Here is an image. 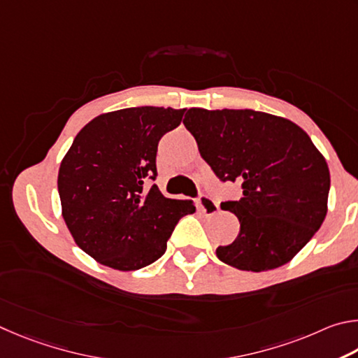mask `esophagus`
Returning <instances> with one entry per match:
<instances>
[{"label":"esophagus","mask_w":358,"mask_h":358,"mask_svg":"<svg viewBox=\"0 0 358 358\" xmlns=\"http://www.w3.org/2000/svg\"><path fill=\"white\" fill-rule=\"evenodd\" d=\"M198 208L206 215H215L218 212V203L208 195H201L198 199Z\"/></svg>","instance_id":"esophagus-1"}]
</instances>
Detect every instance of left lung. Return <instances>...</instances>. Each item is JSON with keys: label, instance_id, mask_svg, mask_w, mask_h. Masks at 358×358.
<instances>
[{"label": "left lung", "instance_id": "left-lung-1", "mask_svg": "<svg viewBox=\"0 0 358 358\" xmlns=\"http://www.w3.org/2000/svg\"><path fill=\"white\" fill-rule=\"evenodd\" d=\"M184 125L217 178L242 185L239 201L222 203L239 218V236L217 258L248 272L289 262L327 215L330 171L311 138L255 110L190 108Z\"/></svg>", "mask_w": 358, "mask_h": 358}]
</instances>
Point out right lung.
Listing matches in <instances>:
<instances>
[{
	"instance_id": "obj_1",
	"label": "right lung",
	"mask_w": 358,
	"mask_h": 358,
	"mask_svg": "<svg viewBox=\"0 0 358 358\" xmlns=\"http://www.w3.org/2000/svg\"><path fill=\"white\" fill-rule=\"evenodd\" d=\"M185 108L136 106L94 117L61 162L62 218L77 245L116 271H138L165 253L173 229L195 212L190 199L165 198L155 184L157 146Z\"/></svg>"
}]
</instances>
